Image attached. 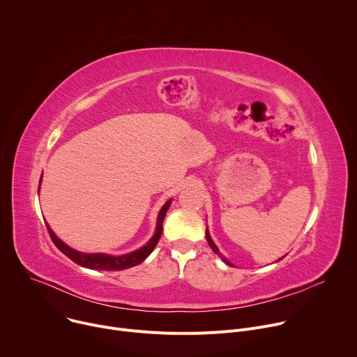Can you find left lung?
<instances>
[{"mask_svg":"<svg viewBox=\"0 0 357 357\" xmlns=\"http://www.w3.org/2000/svg\"><path fill=\"white\" fill-rule=\"evenodd\" d=\"M206 240H208V243H209V245H211V248H212V250H213V251H215V252H216V254H218V256H219V257H220V259H222V260H223V261H225V263H226V264H227V266H231V264H230V263H229V260H227V259H226V257H225V256H223V254H220V251H219V248H218V247H216V244H215V243H213V240H212V238H211V234H209V231H208V229H206Z\"/></svg>","mask_w":357,"mask_h":357,"instance_id":"8db88e82","label":"left lung"}]
</instances>
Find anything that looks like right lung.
Masks as SVG:
<instances>
[{"label":"right lung","instance_id":"add662e5","mask_svg":"<svg viewBox=\"0 0 357 357\" xmlns=\"http://www.w3.org/2000/svg\"><path fill=\"white\" fill-rule=\"evenodd\" d=\"M169 205H171V200H168L165 203V205L161 209V212H160V215H158L157 231H155L154 237H152L139 250H137L131 254H126V256H120V257H112V256H107V254H82V252L75 251L73 248L68 247L65 243H62L55 236V233L50 230V227L47 225H46V229L49 231L50 238H52V241L55 243V245L65 254V256H68L76 264H79L82 267H86V268H93V270L120 271V270H126V268H130V267H134V266L142 263L149 256L151 251L155 248V245L160 241L161 234H162V222H164V218L167 215V211H168Z\"/></svg>","mask_w":357,"mask_h":357}]
</instances>
